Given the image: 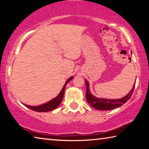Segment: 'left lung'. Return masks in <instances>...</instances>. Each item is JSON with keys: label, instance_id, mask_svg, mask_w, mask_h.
Returning a JSON list of instances; mask_svg holds the SVG:
<instances>
[{"label": "left lung", "instance_id": "obj_1", "mask_svg": "<svg viewBox=\"0 0 149 149\" xmlns=\"http://www.w3.org/2000/svg\"><path fill=\"white\" fill-rule=\"evenodd\" d=\"M85 84H86L87 91H86V99L88 103L92 107L98 110H110L114 108H118L123 105L124 103L129 100L133 94V91L135 89V82L133 85V88L130 91L128 94L126 95L122 99H102V98H98L95 97L94 95L91 93L89 90V84L86 79H85Z\"/></svg>", "mask_w": 149, "mask_h": 149}]
</instances>
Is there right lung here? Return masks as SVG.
Here are the masks:
<instances>
[{"label":"right lung","mask_w":149,"mask_h":149,"mask_svg":"<svg viewBox=\"0 0 149 149\" xmlns=\"http://www.w3.org/2000/svg\"><path fill=\"white\" fill-rule=\"evenodd\" d=\"M73 78H74V76L70 77V78L68 79V80L66 81V82L65 83L64 87H63L62 89L61 90V91H60L58 95L56 96V97L54 98L53 99L50 100V101L39 106H29L26 104H23L24 106H26V107L29 108V109L35 111V112H48V111H50L55 109V108H56L58 107V106L60 104V103H61L62 101L63 97H64V95L65 85H66Z\"/></svg>","instance_id":"add662e5"}]
</instances>
